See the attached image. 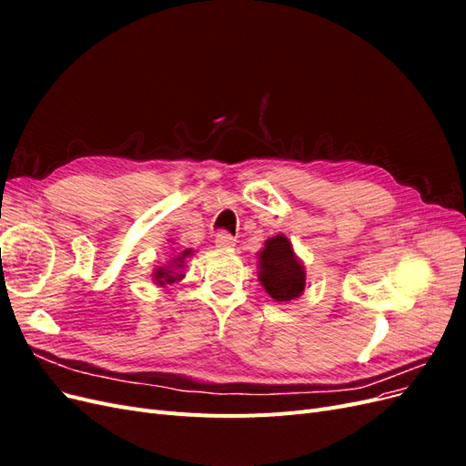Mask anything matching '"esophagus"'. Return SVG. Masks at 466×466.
I'll list each match as a JSON object with an SVG mask.
<instances>
[{"instance_id":"34e87169","label":"esophagus","mask_w":466,"mask_h":466,"mask_svg":"<svg viewBox=\"0 0 466 466\" xmlns=\"http://www.w3.org/2000/svg\"><path fill=\"white\" fill-rule=\"evenodd\" d=\"M216 245L221 247V248H229V247H235V237L228 231H219L216 235Z\"/></svg>"}]
</instances>
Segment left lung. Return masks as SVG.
Wrapping results in <instances>:
<instances>
[{
  "instance_id": "8db88e82",
  "label": "left lung",
  "mask_w": 466,
  "mask_h": 466,
  "mask_svg": "<svg viewBox=\"0 0 466 466\" xmlns=\"http://www.w3.org/2000/svg\"><path fill=\"white\" fill-rule=\"evenodd\" d=\"M258 279L272 299L291 301L305 289V270L295 257L291 241L284 235H274L258 252Z\"/></svg>"
}]
</instances>
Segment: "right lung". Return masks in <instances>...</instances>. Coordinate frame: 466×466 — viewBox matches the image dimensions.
<instances>
[{
    "label": "right lung",
    "instance_id": "obj_1",
    "mask_svg": "<svg viewBox=\"0 0 466 466\" xmlns=\"http://www.w3.org/2000/svg\"><path fill=\"white\" fill-rule=\"evenodd\" d=\"M190 257V250H185V252H178V257L171 260V264H167L163 268H157V270L153 272V279L157 281V286H165V284H173V281L180 279L182 274H178L177 270L178 268H182V262H185V258Z\"/></svg>",
    "mask_w": 466,
    "mask_h": 466
}]
</instances>
